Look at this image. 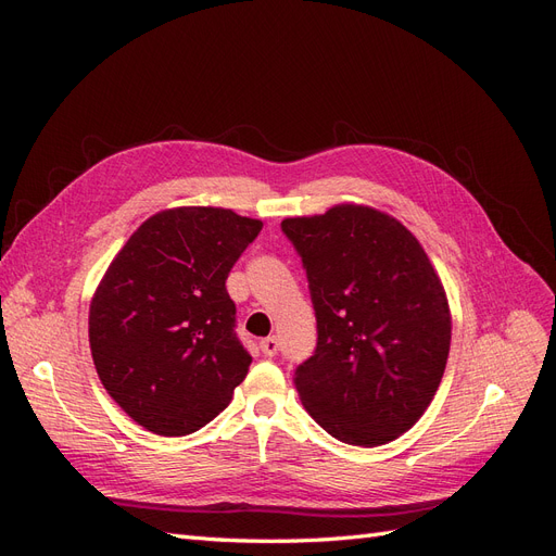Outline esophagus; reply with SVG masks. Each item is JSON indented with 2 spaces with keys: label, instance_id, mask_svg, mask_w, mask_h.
<instances>
[{
  "label": "esophagus",
  "instance_id": "1",
  "mask_svg": "<svg viewBox=\"0 0 556 556\" xmlns=\"http://www.w3.org/2000/svg\"><path fill=\"white\" fill-rule=\"evenodd\" d=\"M260 348H262V352H264V357H276L280 343H278L276 336H266V339H262Z\"/></svg>",
  "mask_w": 556,
  "mask_h": 556
}]
</instances>
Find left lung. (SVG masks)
Segmentation results:
<instances>
[{"label":"left lung","mask_w":556,"mask_h":556,"mask_svg":"<svg viewBox=\"0 0 556 556\" xmlns=\"http://www.w3.org/2000/svg\"><path fill=\"white\" fill-rule=\"evenodd\" d=\"M306 268L317 345L294 384L333 439L376 447L408 431L439 390L450 308L427 252L394 217L341 204L280 225Z\"/></svg>","instance_id":"obj_1"}]
</instances>
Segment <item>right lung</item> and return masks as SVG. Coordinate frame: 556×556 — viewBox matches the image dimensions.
<instances>
[{"mask_svg":"<svg viewBox=\"0 0 556 556\" xmlns=\"http://www.w3.org/2000/svg\"><path fill=\"white\" fill-rule=\"evenodd\" d=\"M262 223L229 208L162 211L131 233L90 304L99 380L134 422L160 435L208 425L252 357L225 280Z\"/></svg>","mask_w":556,"mask_h":556,"instance_id":"right-lung-1","label":"right lung"}]
</instances>
